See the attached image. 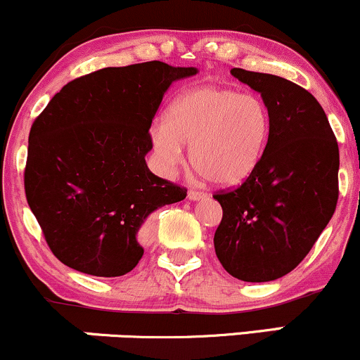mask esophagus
<instances>
[{"label":"esophagus","instance_id":"obj_1","mask_svg":"<svg viewBox=\"0 0 360 360\" xmlns=\"http://www.w3.org/2000/svg\"><path fill=\"white\" fill-rule=\"evenodd\" d=\"M208 196V194H206L205 191H201V189H189L188 191V198L189 200H193V201H198V200H205V198Z\"/></svg>","mask_w":360,"mask_h":360}]
</instances>
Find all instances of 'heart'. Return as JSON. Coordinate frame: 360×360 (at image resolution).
Listing matches in <instances>:
<instances>
[{
	"label": "heart",
	"instance_id": "heart-1",
	"mask_svg": "<svg viewBox=\"0 0 360 360\" xmlns=\"http://www.w3.org/2000/svg\"><path fill=\"white\" fill-rule=\"evenodd\" d=\"M269 139V111L259 96L221 86L179 94L152 130L160 167L172 172L191 146L193 167L218 186L245 181L259 166Z\"/></svg>",
	"mask_w": 360,
	"mask_h": 360
}]
</instances>
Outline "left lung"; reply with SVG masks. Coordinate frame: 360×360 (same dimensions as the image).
I'll list each match as a JSON object with an SVG mask.
<instances>
[{
    "label": "left lung",
    "mask_w": 360,
    "mask_h": 360,
    "mask_svg": "<svg viewBox=\"0 0 360 360\" xmlns=\"http://www.w3.org/2000/svg\"><path fill=\"white\" fill-rule=\"evenodd\" d=\"M262 96L269 139L255 171L240 186L213 194L223 217L217 257L233 278H283L308 255L338 200V143L311 93L272 74L232 69Z\"/></svg>",
    "instance_id": "obj_1"
}]
</instances>
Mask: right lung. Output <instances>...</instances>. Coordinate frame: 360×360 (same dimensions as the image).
I'll return each mask as SVG.
<instances>
[{
  "label": "right lung",
  "instance_id": "obj_1",
  "mask_svg": "<svg viewBox=\"0 0 360 360\" xmlns=\"http://www.w3.org/2000/svg\"><path fill=\"white\" fill-rule=\"evenodd\" d=\"M196 74L160 60L106 68L62 88L28 135L25 194L52 254L117 278L143 255L139 232L188 189L152 174L148 128L172 81Z\"/></svg>",
  "mask_w": 360,
  "mask_h": 360
}]
</instances>
